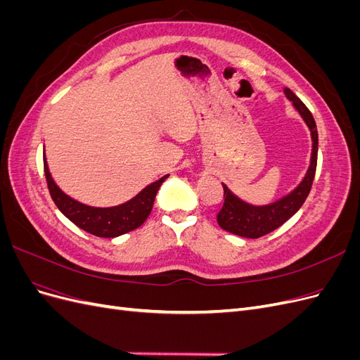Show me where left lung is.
I'll return each mask as SVG.
<instances>
[{"label":"left lung","instance_id":"left-lung-1","mask_svg":"<svg viewBox=\"0 0 360 360\" xmlns=\"http://www.w3.org/2000/svg\"><path fill=\"white\" fill-rule=\"evenodd\" d=\"M284 94L287 99L296 108V111L307 123L311 139H312V150H311V159L309 167L302 181L294 188L290 193L284 197L264 205H254L249 204L233 193L225 183L224 186V205L221 212L217 213V224L222 230L233 233L240 237L248 238H258L261 236H266L276 230L284 222H287L290 217L296 213L303 205L304 200L308 198L312 181L315 177V169H317V155H319V132L317 124L312 114L304 103L294 94L290 89H284Z\"/></svg>","mask_w":360,"mask_h":360}]
</instances>
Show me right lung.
<instances>
[{
  "label": "right lung",
  "mask_w": 360,
  "mask_h": 360,
  "mask_svg": "<svg viewBox=\"0 0 360 360\" xmlns=\"http://www.w3.org/2000/svg\"><path fill=\"white\" fill-rule=\"evenodd\" d=\"M43 167H45L49 193L60 212L76 226H79L81 230L106 238L126 234L143 225L151 209H153V202L160 184L169 176V174H167L162 179L150 183L148 186L136 193L132 200L123 204L114 207H93L73 200L58 188V184L53 181L49 172L46 156H43Z\"/></svg>",
  "instance_id": "add662e5"
}]
</instances>
